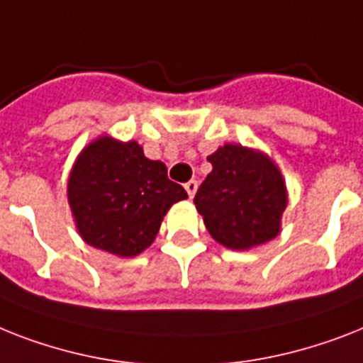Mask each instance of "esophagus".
I'll return each mask as SVG.
<instances>
[{"instance_id":"esophagus-1","label":"esophagus","mask_w":363,"mask_h":363,"mask_svg":"<svg viewBox=\"0 0 363 363\" xmlns=\"http://www.w3.org/2000/svg\"><path fill=\"white\" fill-rule=\"evenodd\" d=\"M184 188H186L188 196L194 197V196H196V191H197V181H188L186 184H184Z\"/></svg>"}]
</instances>
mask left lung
Returning <instances> with one entry per match:
<instances>
[{"instance_id":"left-lung-1","label":"left lung","mask_w":363,"mask_h":363,"mask_svg":"<svg viewBox=\"0 0 363 363\" xmlns=\"http://www.w3.org/2000/svg\"><path fill=\"white\" fill-rule=\"evenodd\" d=\"M207 160L212 172L194 203L211 237L237 252L278 237L289 196L272 158L252 147L225 143Z\"/></svg>"}]
</instances>
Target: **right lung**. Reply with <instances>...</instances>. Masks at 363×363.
<instances>
[{"label": "right lung", "instance_id": "obj_1", "mask_svg": "<svg viewBox=\"0 0 363 363\" xmlns=\"http://www.w3.org/2000/svg\"><path fill=\"white\" fill-rule=\"evenodd\" d=\"M67 197L85 242L117 257H135L155 242L173 203L188 194L167 179L164 162L143 155L138 141L104 134L76 158Z\"/></svg>", "mask_w": 363, "mask_h": 363}]
</instances>
